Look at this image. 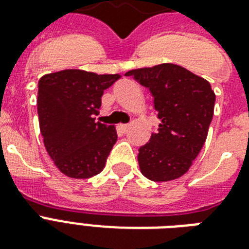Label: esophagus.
I'll return each instance as SVG.
<instances>
[{"mask_svg": "<svg viewBox=\"0 0 249 249\" xmlns=\"http://www.w3.org/2000/svg\"><path fill=\"white\" fill-rule=\"evenodd\" d=\"M119 128H120V130L123 133H125V132H128V129H129V125L128 124H121V125H119Z\"/></svg>", "mask_w": 249, "mask_h": 249, "instance_id": "obj_1", "label": "esophagus"}]
</instances>
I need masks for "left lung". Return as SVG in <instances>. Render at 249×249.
<instances>
[{"label": "left lung", "instance_id": "1", "mask_svg": "<svg viewBox=\"0 0 249 249\" xmlns=\"http://www.w3.org/2000/svg\"><path fill=\"white\" fill-rule=\"evenodd\" d=\"M133 76L154 97L158 133L140 147L141 173L155 182L177 179L189 170L207 140L216 95L211 84L177 64L138 68Z\"/></svg>", "mask_w": 249, "mask_h": 249}]
</instances>
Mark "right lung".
Here are the masks:
<instances>
[{"label":"right lung","instance_id":"1","mask_svg":"<svg viewBox=\"0 0 249 249\" xmlns=\"http://www.w3.org/2000/svg\"><path fill=\"white\" fill-rule=\"evenodd\" d=\"M120 77L63 70L38 81L37 112L45 148L68 177L90 178L105 168L117 134L113 125L95 121V116L103 91Z\"/></svg>","mask_w":249,"mask_h":249}]
</instances>
